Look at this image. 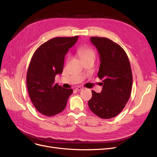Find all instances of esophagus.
<instances>
[{
  "label": "esophagus",
  "mask_w": 157,
  "mask_h": 157,
  "mask_svg": "<svg viewBox=\"0 0 157 157\" xmlns=\"http://www.w3.org/2000/svg\"><path fill=\"white\" fill-rule=\"evenodd\" d=\"M83 87H81V86H78V87H77L75 88V90L76 91H80V90H83Z\"/></svg>",
  "instance_id": "esophagus-1"
}]
</instances>
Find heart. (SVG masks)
I'll use <instances>...</instances> for the list:
<instances>
[{
  "label": "heart",
  "mask_w": 157,
  "mask_h": 157,
  "mask_svg": "<svg viewBox=\"0 0 157 157\" xmlns=\"http://www.w3.org/2000/svg\"><path fill=\"white\" fill-rule=\"evenodd\" d=\"M77 53L82 61L90 59H94L95 57H96V53H95L94 50L88 46H83L80 47L77 49Z\"/></svg>",
  "instance_id": "obj_1"
}]
</instances>
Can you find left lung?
Here are the masks:
<instances>
[{"label": "left lung", "mask_w": 157, "mask_h": 157, "mask_svg": "<svg viewBox=\"0 0 157 157\" xmlns=\"http://www.w3.org/2000/svg\"><path fill=\"white\" fill-rule=\"evenodd\" d=\"M92 44L100 56L98 77L102 80L101 93L92 90L89 108L104 119L118 115L124 108L131 95L132 73L129 59L122 47L105 37L92 36Z\"/></svg>", "instance_id": "1"}]
</instances>
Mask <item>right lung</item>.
Instances as JSON below:
<instances>
[{"mask_svg": "<svg viewBox=\"0 0 157 157\" xmlns=\"http://www.w3.org/2000/svg\"><path fill=\"white\" fill-rule=\"evenodd\" d=\"M78 38H54L41 44L32 56L27 73V86L33 105L42 115L52 117L61 113L73 92L54 81L56 75L62 73L65 56Z\"/></svg>", "mask_w": 157, "mask_h": 157, "instance_id": "right-lung-1", "label": "right lung"}]
</instances>
